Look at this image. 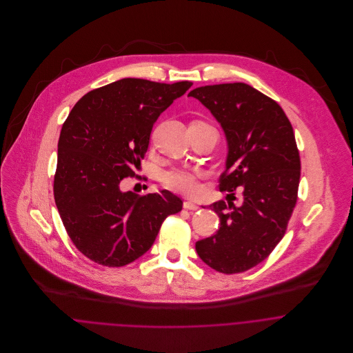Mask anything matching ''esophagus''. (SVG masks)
Returning <instances> with one entry per match:
<instances>
[{
	"label": "esophagus",
	"instance_id": "1",
	"mask_svg": "<svg viewBox=\"0 0 353 353\" xmlns=\"http://www.w3.org/2000/svg\"><path fill=\"white\" fill-rule=\"evenodd\" d=\"M183 208H185V209H189V210H197V209H200V206H199L197 203H194V202L192 201L183 202Z\"/></svg>",
	"mask_w": 353,
	"mask_h": 353
}]
</instances>
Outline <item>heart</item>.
Instances as JSON below:
<instances>
[{
    "mask_svg": "<svg viewBox=\"0 0 353 353\" xmlns=\"http://www.w3.org/2000/svg\"><path fill=\"white\" fill-rule=\"evenodd\" d=\"M163 183L165 188L186 196H194L201 189L200 174L185 168H174L167 171L163 175Z\"/></svg>",
    "mask_w": 353,
    "mask_h": 353,
    "instance_id": "1",
    "label": "heart"
}]
</instances>
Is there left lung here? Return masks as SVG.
Masks as SVG:
<instances>
[{
    "label": "left lung",
    "instance_id": "1",
    "mask_svg": "<svg viewBox=\"0 0 353 353\" xmlns=\"http://www.w3.org/2000/svg\"><path fill=\"white\" fill-rule=\"evenodd\" d=\"M189 97L201 101L225 134L220 192L243 189L239 205L223 200L210 205L220 228L199 241L196 250L217 272H246L283 239L298 200L301 157L294 129L276 101L245 83L205 85Z\"/></svg>",
    "mask_w": 353,
    "mask_h": 353
}]
</instances>
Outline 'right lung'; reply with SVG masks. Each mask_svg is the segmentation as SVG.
Segmentation results:
<instances>
[{
  "label": "right lung",
  "instance_id": "obj_1",
  "mask_svg": "<svg viewBox=\"0 0 353 353\" xmlns=\"http://www.w3.org/2000/svg\"><path fill=\"white\" fill-rule=\"evenodd\" d=\"M192 85L122 79L84 95L62 125L54 200L69 238L94 262L119 268L136 261L164 219L182 210L168 190L140 196L119 185L140 170L159 115Z\"/></svg>",
  "mask_w": 353,
  "mask_h": 353
}]
</instances>
